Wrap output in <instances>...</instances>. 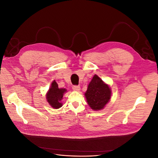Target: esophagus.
<instances>
[{
    "mask_svg": "<svg viewBox=\"0 0 158 158\" xmlns=\"http://www.w3.org/2000/svg\"><path fill=\"white\" fill-rule=\"evenodd\" d=\"M73 89L74 91H76V92H79L80 89V87L79 85H74V86H73Z\"/></svg>",
    "mask_w": 158,
    "mask_h": 158,
    "instance_id": "1",
    "label": "esophagus"
}]
</instances>
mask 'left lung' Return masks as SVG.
Returning <instances> with one entry per match:
<instances>
[{"instance_id":"obj_1","label":"left lung","mask_w":158,"mask_h":158,"mask_svg":"<svg viewBox=\"0 0 158 158\" xmlns=\"http://www.w3.org/2000/svg\"><path fill=\"white\" fill-rule=\"evenodd\" d=\"M87 103L94 111L103 109L111 98V89L97 74H95L84 94Z\"/></svg>"}]
</instances>
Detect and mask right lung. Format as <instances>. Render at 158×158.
<instances>
[{
  "mask_svg": "<svg viewBox=\"0 0 158 158\" xmlns=\"http://www.w3.org/2000/svg\"><path fill=\"white\" fill-rule=\"evenodd\" d=\"M66 92H67L66 89L59 88L55 80H53L46 94L47 101L53 109H59L63 106L61 101Z\"/></svg>",
  "mask_w": 158,
  "mask_h": 158,
  "instance_id": "1",
  "label": "right lung"
}]
</instances>
